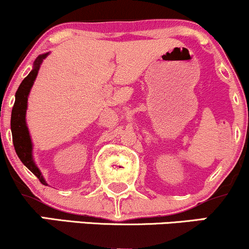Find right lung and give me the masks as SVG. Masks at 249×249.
<instances>
[{
  "instance_id": "right-lung-1",
  "label": "right lung",
  "mask_w": 249,
  "mask_h": 249,
  "mask_svg": "<svg viewBox=\"0 0 249 249\" xmlns=\"http://www.w3.org/2000/svg\"><path fill=\"white\" fill-rule=\"evenodd\" d=\"M48 56V53L41 55L37 57L35 61V67L31 70V72L22 81L21 85L16 91V99L15 104H14L13 111H11V133H13V142L14 147L21 159V161L33 172L39 181L43 185H47V182L43 179L41 172L38 168L36 167L35 162L33 160V154H31V150H33V145H31L29 131H28L27 125H25V111H27V102H28V95L30 92V89L33 87L34 81H35L37 72H38L39 65L43 59Z\"/></svg>"
}]
</instances>
